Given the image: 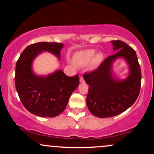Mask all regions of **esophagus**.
I'll use <instances>...</instances> for the list:
<instances>
[{"label":"esophagus","mask_w":154,"mask_h":154,"mask_svg":"<svg viewBox=\"0 0 154 154\" xmlns=\"http://www.w3.org/2000/svg\"><path fill=\"white\" fill-rule=\"evenodd\" d=\"M79 81H80V82H85L84 78H83L82 76H80V77H79Z\"/></svg>","instance_id":"1"}]
</instances>
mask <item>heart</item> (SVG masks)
<instances>
[{
    "instance_id": "obj_1",
    "label": "heart",
    "mask_w": 154,
    "mask_h": 154,
    "mask_svg": "<svg viewBox=\"0 0 154 154\" xmlns=\"http://www.w3.org/2000/svg\"><path fill=\"white\" fill-rule=\"evenodd\" d=\"M95 54V51L94 50H87L84 51H81V52L77 53L75 55L74 57V61L75 63L78 66H85L87 65L91 59H93V56ZM102 59H103V56L102 54H98L93 58V61H92V66H95L101 62Z\"/></svg>"
}]
</instances>
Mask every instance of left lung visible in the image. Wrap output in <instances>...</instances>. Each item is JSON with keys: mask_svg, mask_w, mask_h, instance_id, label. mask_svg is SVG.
Wrapping results in <instances>:
<instances>
[{"mask_svg": "<svg viewBox=\"0 0 154 154\" xmlns=\"http://www.w3.org/2000/svg\"><path fill=\"white\" fill-rule=\"evenodd\" d=\"M115 54L108 56L96 69L83 75L89 85L86 103L95 116L112 117L126 111L135 102L141 86V71L134 49L122 40H112ZM119 57H125L130 66V75L125 81H114L111 63Z\"/></svg>", "mask_w": 154, "mask_h": 154, "instance_id": "1", "label": "left lung"}]
</instances>
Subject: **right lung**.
Masks as SVG:
<instances>
[{
    "label": "right lung",
    "instance_id": "1",
    "mask_svg": "<svg viewBox=\"0 0 154 154\" xmlns=\"http://www.w3.org/2000/svg\"><path fill=\"white\" fill-rule=\"evenodd\" d=\"M63 44L40 42L28 45L16 65L15 86L23 106L35 115L54 117L65 109L72 93L79 85V76L68 77L58 70L48 77H37L32 62L37 55L46 51L60 58Z\"/></svg>",
    "mask_w": 154,
    "mask_h": 154
}]
</instances>
